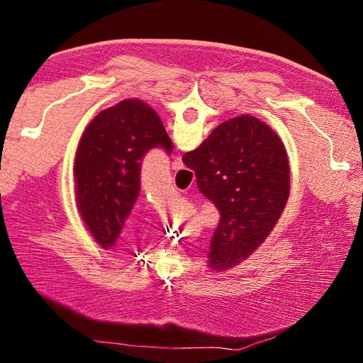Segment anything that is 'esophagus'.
Listing matches in <instances>:
<instances>
[{"label": "esophagus", "instance_id": "esophagus-1", "mask_svg": "<svg viewBox=\"0 0 363 363\" xmlns=\"http://www.w3.org/2000/svg\"><path fill=\"white\" fill-rule=\"evenodd\" d=\"M180 168H183V160H182V157H175L172 162V169L177 171Z\"/></svg>", "mask_w": 363, "mask_h": 363}]
</instances>
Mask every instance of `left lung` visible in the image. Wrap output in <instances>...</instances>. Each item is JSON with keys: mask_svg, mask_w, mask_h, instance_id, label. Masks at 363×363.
<instances>
[{"mask_svg": "<svg viewBox=\"0 0 363 363\" xmlns=\"http://www.w3.org/2000/svg\"><path fill=\"white\" fill-rule=\"evenodd\" d=\"M151 148L171 155L172 142L155 108L124 100L86 127L74 160L75 201L104 250L115 247L140 191V164Z\"/></svg>", "mask_w": 363, "mask_h": 363, "instance_id": "8db88e82", "label": "left lung"}]
</instances>
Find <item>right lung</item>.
Segmentation results:
<instances>
[{
    "label": "right lung",
    "instance_id": "obj_1",
    "mask_svg": "<svg viewBox=\"0 0 363 363\" xmlns=\"http://www.w3.org/2000/svg\"><path fill=\"white\" fill-rule=\"evenodd\" d=\"M183 162L219 211L208 268L250 257L276 227L289 196V162L276 131L251 115L219 124Z\"/></svg>",
    "mask_w": 363,
    "mask_h": 363
}]
</instances>
